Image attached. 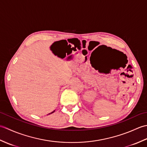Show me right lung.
Masks as SVG:
<instances>
[{"mask_svg": "<svg viewBox=\"0 0 147 147\" xmlns=\"http://www.w3.org/2000/svg\"><path fill=\"white\" fill-rule=\"evenodd\" d=\"M55 112V111H53V112H51V113H49V114H52V113H54V112Z\"/></svg>", "mask_w": 147, "mask_h": 147, "instance_id": "right-lung-1", "label": "right lung"}]
</instances>
